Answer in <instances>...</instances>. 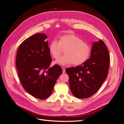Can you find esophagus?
<instances>
[{"mask_svg": "<svg viewBox=\"0 0 124 124\" xmlns=\"http://www.w3.org/2000/svg\"><path fill=\"white\" fill-rule=\"evenodd\" d=\"M62 73H65V72H66L65 68H63V67H62Z\"/></svg>", "mask_w": 124, "mask_h": 124, "instance_id": "esophagus-1", "label": "esophagus"}]
</instances>
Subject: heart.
I'll use <instances>...</instances> for the list:
<instances>
[{"label": "heart", "instance_id": "b5f03b06", "mask_svg": "<svg viewBox=\"0 0 124 124\" xmlns=\"http://www.w3.org/2000/svg\"><path fill=\"white\" fill-rule=\"evenodd\" d=\"M62 48L64 49L65 54L56 59L55 62L63 66L71 63L74 65H81L87 61L91 53L89 45L72 34L62 36L59 42L56 39L52 41L49 46L50 53L53 57L57 58Z\"/></svg>", "mask_w": 124, "mask_h": 124}]
</instances>
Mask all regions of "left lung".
<instances>
[{
  "instance_id": "left-lung-1",
  "label": "left lung",
  "mask_w": 124,
  "mask_h": 124,
  "mask_svg": "<svg viewBox=\"0 0 124 124\" xmlns=\"http://www.w3.org/2000/svg\"><path fill=\"white\" fill-rule=\"evenodd\" d=\"M91 54L90 58L81 65L66 69L71 91L79 99L94 95L108 76L110 56L102 40L93 43Z\"/></svg>"
}]
</instances>
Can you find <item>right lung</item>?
<instances>
[{
  "instance_id": "right-lung-1",
  "label": "right lung",
  "mask_w": 124,
  "mask_h": 124,
  "mask_svg": "<svg viewBox=\"0 0 124 124\" xmlns=\"http://www.w3.org/2000/svg\"><path fill=\"white\" fill-rule=\"evenodd\" d=\"M47 38L44 33L29 37L20 44L16 57L17 74L22 86L30 94L41 100L51 95L62 72L58 65L50 67L52 59Z\"/></svg>"
}]
</instances>
